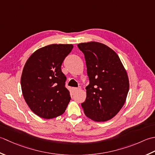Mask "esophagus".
I'll list each match as a JSON object with an SVG mask.
<instances>
[{"label": "esophagus", "mask_w": 155, "mask_h": 155, "mask_svg": "<svg viewBox=\"0 0 155 155\" xmlns=\"http://www.w3.org/2000/svg\"><path fill=\"white\" fill-rule=\"evenodd\" d=\"M80 90V87H74L73 88L74 91H77Z\"/></svg>", "instance_id": "obj_1"}]
</instances>
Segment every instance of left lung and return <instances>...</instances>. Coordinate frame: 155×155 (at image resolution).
<instances>
[{
    "mask_svg": "<svg viewBox=\"0 0 155 155\" xmlns=\"http://www.w3.org/2000/svg\"><path fill=\"white\" fill-rule=\"evenodd\" d=\"M78 47L84 54L90 80L81 107L94 121L109 120L125 103L129 90L127 73L118 55L104 44L91 41Z\"/></svg>",
    "mask_w": 155,
    "mask_h": 155,
    "instance_id": "left-lung-1",
    "label": "left lung"
}]
</instances>
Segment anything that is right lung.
Wrapping results in <instances>:
<instances>
[{
    "instance_id": "add662e5",
    "label": "right lung",
    "mask_w": 155,
    "mask_h": 155,
    "mask_svg": "<svg viewBox=\"0 0 155 155\" xmlns=\"http://www.w3.org/2000/svg\"><path fill=\"white\" fill-rule=\"evenodd\" d=\"M73 47L71 44L43 47L35 51L24 66L22 92L30 109L39 117L53 118L65 111L71 96L61 67Z\"/></svg>"
}]
</instances>
